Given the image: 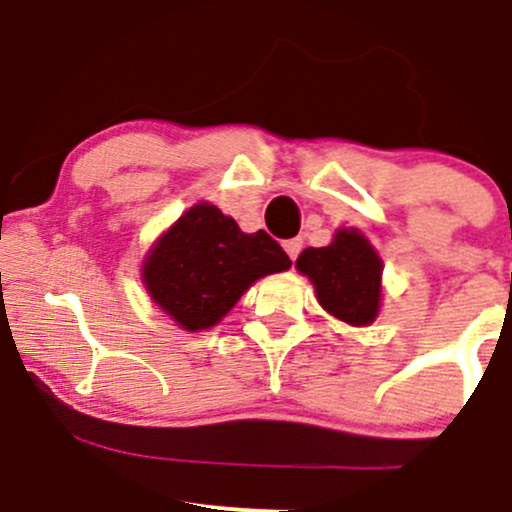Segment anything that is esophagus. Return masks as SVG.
Masks as SVG:
<instances>
[{
  "label": "esophagus",
  "mask_w": 512,
  "mask_h": 512,
  "mask_svg": "<svg viewBox=\"0 0 512 512\" xmlns=\"http://www.w3.org/2000/svg\"><path fill=\"white\" fill-rule=\"evenodd\" d=\"M285 250L292 260H297V255L302 252V237H292V240L285 242Z\"/></svg>",
  "instance_id": "1"
}]
</instances>
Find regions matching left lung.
I'll return each instance as SVG.
<instances>
[{"instance_id":"left-lung-1","label":"left lung","mask_w":512,"mask_h":512,"mask_svg":"<svg viewBox=\"0 0 512 512\" xmlns=\"http://www.w3.org/2000/svg\"><path fill=\"white\" fill-rule=\"evenodd\" d=\"M297 270L314 282L319 304L342 322L361 327L379 314L381 260L361 232L339 230L332 245L307 247Z\"/></svg>"}]
</instances>
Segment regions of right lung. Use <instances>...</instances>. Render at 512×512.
I'll use <instances>...</instances> for the list:
<instances>
[{
	"mask_svg": "<svg viewBox=\"0 0 512 512\" xmlns=\"http://www.w3.org/2000/svg\"><path fill=\"white\" fill-rule=\"evenodd\" d=\"M292 265L265 230L245 232L215 205H193L156 242L143 282L160 307L188 332L208 329L260 277Z\"/></svg>",
	"mask_w": 512,
	"mask_h": 512,
	"instance_id": "right-lung-1",
	"label": "right lung"
}]
</instances>
